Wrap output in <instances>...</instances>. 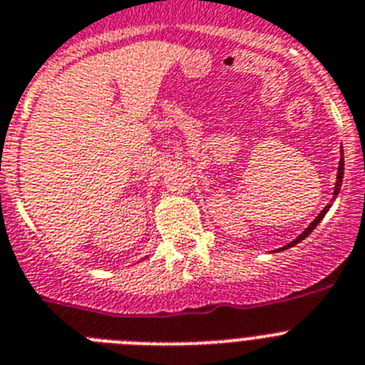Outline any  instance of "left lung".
<instances>
[{"label": "left lung", "instance_id": "1", "mask_svg": "<svg viewBox=\"0 0 365 365\" xmlns=\"http://www.w3.org/2000/svg\"><path fill=\"white\" fill-rule=\"evenodd\" d=\"M341 158H344V152H341ZM341 178H344V160H340V163H338V174H336V185H334V198H336V196H338V192H340V187H341ZM334 198H332V200H334ZM329 207H331V204H329L327 207H323V211H322V213H319L318 217L314 218V220L310 222V226L307 227V230L303 231V233H301L299 237H297V239H294L292 242H288L287 246H283V248H279V250H288V248H292V246H296L297 242H301V240H303V239H307V237H309L310 233H312V230H314V227L318 226L319 222H322V218L325 217V215H327Z\"/></svg>", "mask_w": 365, "mask_h": 365}]
</instances>
